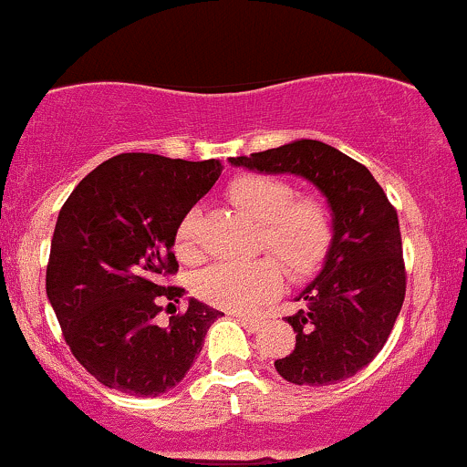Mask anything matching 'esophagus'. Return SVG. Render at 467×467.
<instances>
[{
	"mask_svg": "<svg viewBox=\"0 0 467 467\" xmlns=\"http://www.w3.org/2000/svg\"><path fill=\"white\" fill-rule=\"evenodd\" d=\"M237 322L242 324L244 328H248V331H257V328L262 327V322H259L257 317H248V316H237Z\"/></svg>",
	"mask_w": 467,
	"mask_h": 467,
	"instance_id": "1",
	"label": "esophagus"
}]
</instances>
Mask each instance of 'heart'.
<instances>
[{"label": "heart", "mask_w": 467, "mask_h": 467, "mask_svg": "<svg viewBox=\"0 0 467 467\" xmlns=\"http://www.w3.org/2000/svg\"><path fill=\"white\" fill-rule=\"evenodd\" d=\"M237 208L259 223V246L268 248L293 277L311 273L331 242V217L322 201L302 196L282 179L244 174L228 185ZM199 210L179 221L174 246L181 257L196 254ZM282 284V268L271 257L250 262H217L194 277V293L213 306L248 311L271 297Z\"/></svg>", "instance_id": "1"}]
</instances>
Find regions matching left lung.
Here are the masks:
<instances>
[{
    "mask_svg": "<svg viewBox=\"0 0 467 467\" xmlns=\"http://www.w3.org/2000/svg\"><path fill=\"white\" fill-rule=\"evenodd\" d=\"M230 165L296 174L327 199L331 242L322 271L296 297L304 306L286 317L296 349L275 360V369L293 385L347 380L385 347L405 299L396 210L365 165L320 140H291Z\"/></svg>",
    "mask_w": 467,
    "mask_h": 467,
    "instance_id": "obj_1",
    "label": "left lung"
}]
</instances>
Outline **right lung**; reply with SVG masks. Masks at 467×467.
I'll use <instances>...</instances> for the list:
<instances>
[{"label":"right lung","instance_id":"add662e5","mask_svg":"<svg viewBox=\"0 0 467 467\" xmlns=\"http://www.w3.org/2000/svg\"><path fill=\"white\" fill-rule=\"evenodd\" d=\"M219 161L118 154L78 183L57 214L47 297L76 360L109 389L159 396L179 385L223 313L188 299L168 327L156 316L183 288L163 286L179 271V221L213 188Z\"/></svg>","mask_w":467,"mask_h":467}]
</instances>
